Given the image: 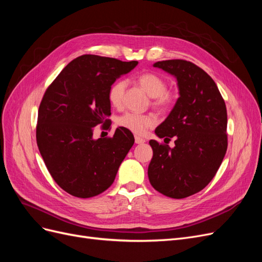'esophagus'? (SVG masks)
Masks as SVG:
<instances>
[{"instance_id":"1","label":"esophagus","mask_w":262,"mask_h":262,"mask_svg":"<svg viewBox=\"0 0 262 262\" xmlns=\"http://www.w3.org/2000/svg\"><path fill=\"white\" fill-rule=\"evenodd\" d=\"M134 139H136V143L137 144H143L144 142H145V140L143 138H140L138 136H136V138H134Z\"/></svg>"}]
</instances>
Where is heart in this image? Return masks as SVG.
Segmentation results:
<instances>
[{"instance_id":"obj_1","label":"heart","mask_w":262,"mask_h":262,"mask_svg":"<svg viewBox=\"0 0 262 262\" xmlns=\"http://www.w3.org/2000/svg\"><path fill=\"white\" fill-rule=\"evenodd\" d=\"M138 82L148 96L153 98V104L157 108H167L172 101L171 95L166 91L167 84L162 76L155 73H144L139 76ZM126 82L119 80L112 85L108 92V99L114 107H120L123 101ZM118 124L133 133L143 134L147 129L156 124V119L150 115H138L126 113L118 119Z\"/></svg>"}]
</instances>
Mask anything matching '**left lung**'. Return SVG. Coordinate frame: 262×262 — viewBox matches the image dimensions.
Returning <instances> with one entry per match:
<instances>
[{"instance_id": "left-lung-1", "label": "left lung", "mask_w": 262, "mask_h": 262, "mask_svg": "<svg viewBox=\"0 0 262 262\" xmlns=\"http://www.w3.org/2000/svg\"><path fill=\"white\" fill-rule=\"evenodd\" d=\"M153 67L176 78L179 98L155 129L160 139L175 138V146L149 141L153 158L147 175L158 192L182 199L207 187L223 162L227 149L226 106L215 82L193 63L166 60Z\"/></svg>"}]
</instances>
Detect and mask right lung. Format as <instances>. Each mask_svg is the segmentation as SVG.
<instances>
[{
    "mask_svg": "<svg viewBox=\"0 0 262 262\" xmlns=\"http://www.w3.org/2000/svg\"><path fill=\"white\" fill-rule=\"evenodd\" d=\"M138 63L84 54L46 91L38 110L37 144L50 175L68 193L91 198L113 185L134 137L122 126L113 138L95 140L93 131L109 121V89Z\"/></svg>",
    "mask_w": 262,
    "mask_h": 262,
    "instance_id": "add662e5",
    "label": "right lung"
}]
</instances>
